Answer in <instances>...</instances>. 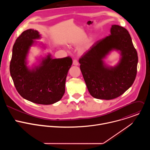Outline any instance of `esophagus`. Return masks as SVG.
<instances>
[{
  "label": "esophagus",
  "mask_w": 150,
  "mask_h": 150,
  "mask_svg": "<svg viewBox=\"0 0 150 150\" xmlns=\"http://www.w3.org/2000/svg\"><path fill=\"white\" fill-rule=\"evenodd\" d=\"M73 65H76V66L78 65V62L77 59H74V60H73Z\"/></svg>",
  "instance_id": "1"
}]
</instances>
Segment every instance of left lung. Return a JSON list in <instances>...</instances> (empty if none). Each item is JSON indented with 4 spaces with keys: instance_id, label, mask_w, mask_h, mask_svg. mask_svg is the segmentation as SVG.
Instances as JSON below:
<instances>
[{
    "instance_id": "1",
    "label": "left lung",
    "mask_w": 150,
    "mask_h": 150,
    "mask_svg": "<svg viewBox=\"0 0 150 150\" xmlns=\"http://www.w3.org/2000/svg\"><path fill=\"white\" fill-rule=\"evenodd\" d=\"M113 49L122 58L113 68L103 65L102 59ZM138 54L128 31L113 25L110 35L96 42L79 59L80 69L90 94L97 99L112 100L123 94L133 84L137 73Z\"/></svg>"
}]
</instances>
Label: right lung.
<instances>
[{
    "label": "right lung",
    "instance_id": "1",
    "mask_svg": "<svg viewBox=\"0 0 150 150\" xmlns=\"http://www.w3.org/2000/svg\"><path fill=\"white\" fill-rule=\"evenodd\" d=\"M35 30L24 31L16 38L12 49L10 73L18 93L24 98L40 104H52L59 101L65 91V81L72 64L70 56L43 59L39 67L32 70L26 66V56L34 43L40 38Z\"/></svg>",
    "mask_w": 150,
    "mask_h": 150
}]
</instances>
